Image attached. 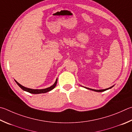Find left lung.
Returning a JSON list of instances; mask_svg holds the SVG:
<instances>
[{
	"mask_svg": "<svg viewBox=\"0 0 132 132\" xmlns=\"http://www.w3.org/2000/svg\"><path fill=\"white\" fill-rule=\"evenodd\" d=\"M112 87H113V86H112V87H110V88H107V89H100V90H96V89H90V88H87V89H90V90H92L96 91V92H103V91H105V90H107V89H110V88H111Z\"/></svg>",
	"mask_w": 132,
	"mask_h": 132,
	"instance_id": "8db88e82",
	"label": "left lung"
}]
</instances>
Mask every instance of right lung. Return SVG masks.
<instances>
[{"mask_svg": "<svg viewBox=\"0 0 132 132\" xmlns=\"http://www.w3.org/2000/svg\"><path fill=\"white\" fill-rule=\"evenodd\" d=\"M15 81L21 89H23V90L26 91V92H28L30 93H33V94H39V93H46V92H49V91L53 89L55 87V86L56 85V84H57V79H56V80L55 81V82L54 83V84L53 85L51 86V87L49 88H45V89H30V88H28L23 87V86L21 85L20 84H19L15 80Z\"/></svg>", "mask_w": 132, "mask_h": 132, "instance_id": "1", "label": "right lung"}]
</instances>
